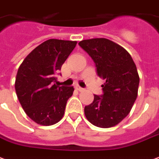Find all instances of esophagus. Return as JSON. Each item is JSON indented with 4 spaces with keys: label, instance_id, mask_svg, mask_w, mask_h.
<instances>
[{
    "label": "esophagus",
    "instance_id": "34e87169",
    "mask_svg": "<svg viewBox=\"0 0 159 159\" xmlns=\"http://www.w3.org/2000/svg\"><path fill=\"white\" fill-rule=\"evenodd\" d=\"M75 89H76V90H77V91H84V89H83V88H81L80 86H79V85L75 86Z\"/></svg>",
    "mask_w": 159,
    "mask_h": 159
}]
</instances>
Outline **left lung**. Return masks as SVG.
Listing matches in <instances>:
<instances>
[{
    "label": "left lung",
    "mask_w": 159,
    "mask_h": 159,
    "mask_svg": "<svg viewBox=\"0 0 159 159\" xmlns=\"http://www.w3.org/2000/svg\"><path fill=\"white\" fill-rule=\"evenodd\" d=\"M79 45L93 59L98 76L106 80L102 96L94 95L92 103L84 107V115L97 127L115 126L129 113L138 95L136 66L129 53L112 40L95 38Z\"/></svg>",
    "instance_id": "8db88e82"
}]
</instances>
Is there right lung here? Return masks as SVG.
<instances>
[{
  "label": "right lung",
  "instance_id": "1",
  "mask_svg": "<svg viewBox=\"0 0 159 159\" xmlns=\"http://www.w3.org/2000/svg\"><path fill=\"white\" fill-rule=\"evenodd\" d=\"M77 41L50 39L35 47L18 68L15 90L21 106L33 121L41 125H55L63 117L73 86H58L54 74L76 46Z\"/></svg>",
  "mask_w": 159,
  "mask_h": 159
}]
</instances>
